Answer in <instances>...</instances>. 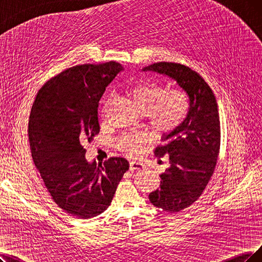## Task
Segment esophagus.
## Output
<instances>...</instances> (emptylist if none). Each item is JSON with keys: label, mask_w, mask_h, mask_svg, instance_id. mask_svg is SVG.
I'll return each mask as SVG.
<instances>
[{"label": "esophagus", "mask_w": 262, "mask_h": 262, "mask_svg": "<svg viewBox=\"0 0 262 262\" xmlns=\"http://www.w3.org/2000/svg\"><path fill=\"white\" fill-rule=\"evenodd\" d=\"M144 166V163L141 161H131L130 162V170L134 171V170H140Z\"/></svg>", "instance_id": "obj_1"}]
</instances>
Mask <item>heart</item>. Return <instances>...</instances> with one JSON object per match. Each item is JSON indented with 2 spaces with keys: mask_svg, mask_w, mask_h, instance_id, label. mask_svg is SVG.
<instances>
[{
  "mask_svg": "<svg viewBox=\"0 0 262 262\" xmlns=\"http://www.w3.org/2000/svg\"><path fill=\"white\" fill-rule=\"evenodd\" d=\"M133 104L146 113L152 129L158 133H169L179 127L185 118L188 102L185 93L179 88L165 89L155 80H141L129 90ZM142 138L138 134H127L120 139L119 146L130 155L139 152Z\"/></svg>",
  "mask_w": 262,
  "mask_h": 262,
  "instance_id": "heart-1",
  "label": "heart"
}]
</instances>
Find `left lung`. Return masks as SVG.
Instances as JSON below:
<instances>
[{
  "label": "left lung",
  "instance_id": "left-lung-1",
  "mask_svg": "<svg viewBox=\"0 0 262 262\" xmlns=\"http://www.w3.org/2000/svg\"><path fill=\"white\" fill-rule=\"evenodd\" d=\"M142 71L173 79L188 98V113L179 127L161 137L155 155L170 157V166L160 175V188L149 193V201L165 212L176 213L195 202L214 173L221 122L214 93L205 80L188 67L158 62Z\"/></svg>",
  "mask_w": 262,
  "mask_h": 262
}]
</instances>
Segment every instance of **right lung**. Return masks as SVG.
<instances>
[{"instance_id": "1", "label": "right lung", "mask_w": 262, "mask_h": 262, "mask_svg": "<svg viewBox=\"0 0 262 262\" xmlns=\"http://www.w3.org/2000/svg\"><path fill=\"white\" fill-rule=\"evenodd\" d=\"M121 71L117 62L71 68L40 88L31 110L34 164L56 204L80 219L106 210L129 170V162L120 157L98 164L88 161L81 145L100 132V99Z\"/></svg>"}]
</instances>
